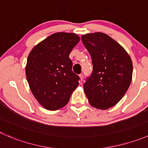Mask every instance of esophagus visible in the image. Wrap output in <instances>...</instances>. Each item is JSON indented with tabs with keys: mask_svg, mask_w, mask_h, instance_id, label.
Wrapping results in <instances>:
<instances>
[{
	"mask_svg": "<svg viewBox=\"0 0 148 148\" xmlns=\"http://www.w3.org/2000/svg\"><path fill=\"white\" fill-rule=\"evenodd\" d=\"M79 77H80V79H81V81H82L83 79H84V74H79Z\"/></svg>",
	"mask_w": 148,
	"mask_h": 148,
	"instance_id": "1",
	"label": "esophagus"
}]
</instances>
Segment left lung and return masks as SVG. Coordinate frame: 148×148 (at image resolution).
<instances>
[{
    "label": "left lung",
    "instance_id": "1",
    "mask_svg": "<svg viewBox=\"0 0 148 148\" xmlns=\"http://www.w3.org/2000/svg\"><path fill=\"white\" fill-rule=\"evenodd\" d=\"M90 53L93 68L84 90L89 103L98 109L113 107L128 90L132 77V62L127 51L110 36L102 32L82 36Z\"/></svg>",
    "mask_w": 148,
    "mask_h": 148
}]
</instances>
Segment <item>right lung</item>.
Returning <instances> with one entry per match:
<instances>
[{"instance_id": "obj_1", "label": "right lung", "mask_w": 148, "mask_h": 148, "mask_svg": "<svg viewBox=\"0 0 148 148\" xmlns=\"http://www.w3.org/2000/svg\"><path fill=\"white\" fill-rule=\"evenodd\" d=\"M79 40L74 33H54L36 45L29 55L27 82L35 98L48 110L65 106L78 86L80 78L73 72L69 54Z\"/></svg>"}]
</instances>
